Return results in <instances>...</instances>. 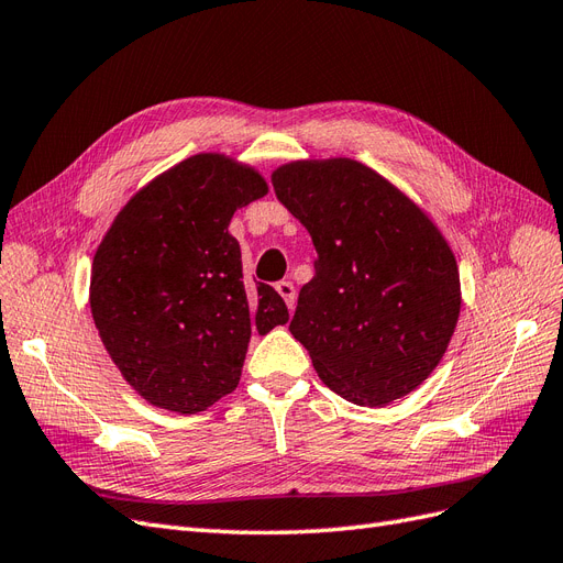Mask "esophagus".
I'll list each match as a JSON object with an SVG mask.
<instances>
[{
	"instance_id": "esophagus-1",
	"label": "esophagus",
	"mask_w": 563,
	"mask_h": 563,
	"mask_svg": "<svg viewBox=\"0 0 563 563\" xmlns=\"http://www.w3.org/2000/svg\"><path fill=\"white\" fill-rule=\"evenodd\" d=\"M277 294L284 298L286 308L294 312V308H296V288H294V284L291 282H279L277 284Z\"/></svg>"
}]
</instances>
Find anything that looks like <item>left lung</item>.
I'll return each mask as SVG.
<instances>
[{
  "label": "left lung",
  "mask_w": 563,
  "mask_h": 563,
  "mask_svg": "<svg viewBox=\"0 0 563 563\" xmlns=\"http://www.w3.org/2000/svg\"><path fill=\"white\" fill-rule=\"evenodd\" d=\"M272 185L317 251L288 329L321 383L356 406L411 395L444 360L463 305L446 236L395 183L350 157L282 164Z\"/></svg>",
  "instance_id": "8db88e82"
}]
</instances>
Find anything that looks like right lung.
<instances>
[{"label": "right lung", "mask_w": 563, "mask_h": 563, "mask_svg": "<svg viewBox=\"0 0 563 563\" xmlns=\"http://www.w3.org/2000/svg\"><path fill=\"white\" fill-rule=\"evenodd\" d=\"M258 168L199 152L135 192L100 240L89 305L110 360L164 411H207L240 385L251 331L288 321L282 296L244 282L230 220L267 195Z\"/></svg>", "instance_id": "add662e5"}]
</instances>
